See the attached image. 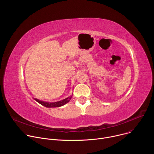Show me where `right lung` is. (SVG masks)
<instances>
[{"label":"right lung","mask_w":154,"mask_h":154,"mask_svg":"<svg viewBox=\"0 0 154 154\" xmlns=\"http://www.w3.org/2000/svg\"><path fill=\"white\" fill-rule=\"evenodd\" d=\"M72 98V96L69 97L68 98H66L62 100L58 101V102H45V101H42V100H39L38 99H35V100L36 102H38V103H39L40 104H41L42 105L45 106L46 107L48 108H52V107H59V106H61L64 105H65L66 103H67Z\"/></svg>","instance_id":"right-lung-1"}]
</instances>
